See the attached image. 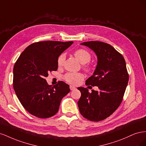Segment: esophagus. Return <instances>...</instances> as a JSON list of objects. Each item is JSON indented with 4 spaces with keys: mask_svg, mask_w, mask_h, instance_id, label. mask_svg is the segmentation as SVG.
Instances as JSON below:
<instances>
[{
    "mask_svg": "<svg viewBox=\"0 0 146 146\" xmlns=\"http://www.w3.org/2000/svg\"><path fill=\"white\" fill-rule=\"evenodd\" d=\"M69 88H70V90H74L76 89V87L74 86H72V85H70Z\"/></svg>",
    "mask_w": 146,
    "mask_h": 146,
    "instance_id": "1",
    "label": "esophagus"
}]
</instances>
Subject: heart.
<instances>
[{
  "label": "heart",
  "mask_w": 146,
  "mask_h": 146,
  "mask_svg": "<svg viewBox=\"0 0 146 146\" xmlns=\"http://www.w3.org/2000/svg\"><path fill=\"white\" fill-rule=\"evenodd\" d=\"M74 56L76 58L80 61L81 63L85 64L89 62L91 60V56L90 52L84 48H78L74 52ZM65 60V55L64 54H61L58 59H57V65L59 68L62 67L64 64ZM83 68L87 71H90L91 67L88 64H84ZM64 80L69 83L72 84V85H77L84 78L83 74L79 72H68L63 77Z\"/></svg>",
  "instance_id": "b5f03b06"
}]
</instances>
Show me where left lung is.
Wrapping results in <instances>:
<instances>
[{
    "instance_id": "obj_1",
    "label": "left lung",
    "mask_w": 146,
    "mask_h": 146,
    "mask_svg": "<svg viewBox=\"0 0 146 146\" xmlns=\"http://www.w3.org/2000/svg\"><path fill=\"white\" fill-rule=\"evenodd\" d=\"M98 56V65L86 85L98 86L99 91H88L78 87L81 97L78 101L82 115L91 121H100L109 117L121 105L129 82V74L123 56L107 43L92 41L81 44Z\"/></svg>"
}]
</instances>
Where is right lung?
<instances>
[{
    "label": "right lung",
    "instance_id": "1",
    "mask_svg": "<svg viewBox=\"0 0 146 146\" xmlns=\"http://www.w3.org/2000/svg\"><path fill=\"white\" fill-rule=\"evenodd\" d=\"M73 41H45L34 42L22 52L13 68V88L21 104L32 115L50 117L58 112L69 86L59 81L48 85V73L58 69L57 59Z\"/></svg>",
    "mask_w": 146,
    "mask_h": 146
}]
</instances>
